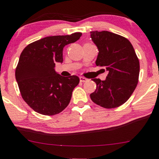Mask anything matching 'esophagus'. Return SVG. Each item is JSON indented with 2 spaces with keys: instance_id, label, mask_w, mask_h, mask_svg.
<instances>
[{
  "instance_id": "obj_1",
  "label": "esophagus",
  "mask_w": 159,
  "mask_h": 159,
  "mask_svg": "<svg viewBox=\"0 0 159 159\" xmlns=\"http://www.w3.org/2000/svg\"><path fill=\"white\" fill-rule=\"evenodd\" d=\"M80 81H81V82H85V81H88V79H87L86 78H84V77H80Z\"/></svg>"
}]
</instances>
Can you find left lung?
I'll use <instances>...</instances> for the list:
<instances>
[{
  "instance_id": "left-lung-1",
  "label": "left lung",
  "mask_w": 159,
  "mask_h": 159,
  "mask_svg": "<svg viewBox=\"0 0 159 159\" xmlns=\"http://www.w3.org/2000/svg\"><path fill=\"white\" fill-rule=\"evenodd\" d=\"M99 50L96 65L108 71L106 80L93 78L96 90L90 99L97 105L113 109L130 98L138 83L139 62L131 43L127 38L108 31H90Z\"/></svg>"
}]
</instances>
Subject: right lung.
<instances>
[{"label": "right lung", "instance_id": "obj_1", "mask_svg": "<svg viewBox=\"0 0 159 159\" xmlns=\"http://www.w3.org/2000/svg\"><path fill=\"white\" fill-rule=\"evenodd\" d=\"M81 34L75 32L43 38L22 50L16 69V79L22 99L34 111L53 116L69 105L79 78L61 76L54 68L56 62L63 61L64 47L75 42Z\"/></svg>", "mask_w": 159, "mask_h": 159}]
</instances>
